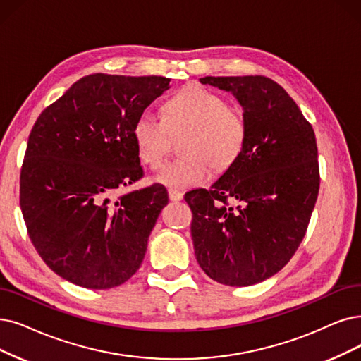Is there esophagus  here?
Returning <instances> with one entry per match:
<instances>
[{
    "label": "esophagus",
    "mask_w": 361,
    "mask_h": 361,
    "mask_svg": "<svg viewBox=\"0 0 361 361\" xmlns=\"http://www.w3.org/2000/svg\"><path fill=\"white\" fill-rule=\"evenodd\" d=\"M169 198H170L171 201H180V200L183 198V194H182L180 191H178V190L170 188V190H169Z\"/></svg>",
    "instance_id": "esophagus-1"
}]
</instances>
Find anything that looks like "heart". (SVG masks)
<instances>
[{"instance_id": "heart-1", "label": "heart", "mask_w": 361, "mask_h": 361, "mask_svg": "<svg viewBox=\"0 0 361 361\" xmlns=\"http://www.w3.org/2000/svg\"><path fill=\"white\" fill-rule=\"evenodd\" d=\"M186 135L180 151L185 157L169 163L157 180L170 188H191L210 178V166L224 171L234 166L246 147L249 127L244 112L228 106L226 99L201 85H186L161 106V120L140 114L132 137L140 161L160 169L171 139Z\"/></svg>"}]
</instances>
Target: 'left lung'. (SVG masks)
I'll use <instances>...</instances> for the list:
<instances>
[{"instance_id":"left-lung-1","label":"left lung","mask_w":361,"mask_h":361,"mask_svg":"<svg viewBox=\"0 0 361 361\" xmlns=\"http://www.w3.org/2000/svg\"><path fill=\"white\" fill-rule=\"evenodd\" d=\"M200 82L235 96L249 136L237 163L210 190L185 194L195 257L212 280L252 286L277 274L305 237L320 188L315 135L295 100L271 78L204 77Z\"/></svg>"}]
</instances>
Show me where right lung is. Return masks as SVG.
<instances>
[{
	"mask_svg": "<svg viewBox=\"0 0 361 361\" xmlns=\"http://www.w3.org/2000/svg\"><path fill=\"white\" fill-rule=\"evenodd\" d=\"M169 82L92 74L35 121L20 171V209L34 247L62 279L105 290L139 269L167 190L154 183L112 197L143 176L132 127Z\"/></svg>",
	"mask_w": 361,
	"mask_h": 361,
	"instance_id": "right-lung-1",
	"label": "right lung"
}]
</instances>
